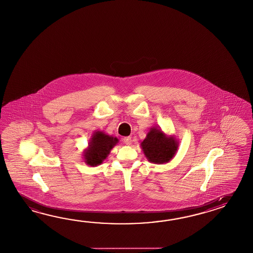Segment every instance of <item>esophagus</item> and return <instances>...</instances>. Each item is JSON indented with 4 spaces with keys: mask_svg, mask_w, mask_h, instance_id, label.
I'll list each match as a JSON object with an SVG mask.
<instances>
[{
    "mask_svg": "<svg viewBox=\"0 0 253 253\" xmlns=\"http://www.w3.org/2000/svg\"><path fill=\"white\" fill-rule=\"evenodd\" d=\"M124 142L127 145H129L131 143V137H125L124 138Z\"/></svg>",
    "mask_w": 253,
    "mask_h": 253,
    "instance_id": "esophagus-1",
    "label": "esophagus"
}]
</instances>
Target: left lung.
<instances>
[{
  "instance_id": "8db88e82",
  "label": "left lung",
  "mask_w": 253,
  "mask_h": 253,
  "mask_svg": "<svg viewBox=\"0 0 253 253\" xmlns=\"http://www.w3.org/2000/svg\"><path fill=\"white\" fill-rule=\"evenodd\" d=\"M177 146L173 137H166L163 130L157 128H152L141 142V149L147 159L156 164L169 162L174 156Z\"/></svg>"
}]
</instances>
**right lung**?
<instances>
[{
	"mask_svg": "<svg viewBox=\"0 0 253 253\" xmlns=\"http://www.w3.org/2000/svg\"><path fill=\"white\" fill-rule=\"evenodd\" d=\"M117 142V138L105 134L102 131H97L90 140L89 149L85 152V163L90 166L101 164Z\"/></svg>",
	"mask_w": 253,
	"mask_h": 253,
	"instance_id": "add662e5",
	"label": "right lung"
}]
</instances>
